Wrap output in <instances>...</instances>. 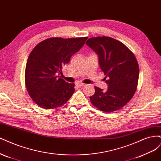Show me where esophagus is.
<instances>
[{
    "instance_id": "1",
    "label": "esophagus",
    "mask_w": 161,
    "mask_h": 161,
    "mask_svg": "<svg viewBox=\"0 0 161 161\" xmlns=\"http://www.w3.org/2000/svg\"><path fill=\"white\" fill-rule=\"evenodd\" d=\"M77 87H84L85 86V84H77Z\"/></svg>"
}]
</instances>
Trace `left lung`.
I'll return each instance as SVG.
<instances>
[{"instance_id": "8db88e82", "label": "left lung", "mask_w": 161, "mask_h": 161, "mask_svg": "<svg viewBox=\"0 0 161 161\" xmlns=\"http://www.w3.org/2000/svg\"><path fill=\"white\" fill-rule=\"evenodd\" d=\"M86 44L98 55L108 88L95 86L90 97L92 104L101 111L111 113L120 110L132 99L136 90L139 67L134 53L120 41L109 37H92Z\"/></svg>"}]
</instances>
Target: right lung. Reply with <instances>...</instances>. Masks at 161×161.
<instances>
[{
    "label": "right lung",
    "instance_id": "add662e5",
    "mask_svg": "<svg viewBox=\"0 0 161 161\" xmlns=\"http://www.w3.org/2000/svg\"><path fill=\"white\" fill-rule=\"evenodd\" d=\"M87 37H52L41 41L31 52L25 81L30 97L44 109L64 105L74 93V84L60 78L61 69L84 45Z\"/></svg>",
    "mask_w": 161,
    "mask_h": 161
}]
</instances>
